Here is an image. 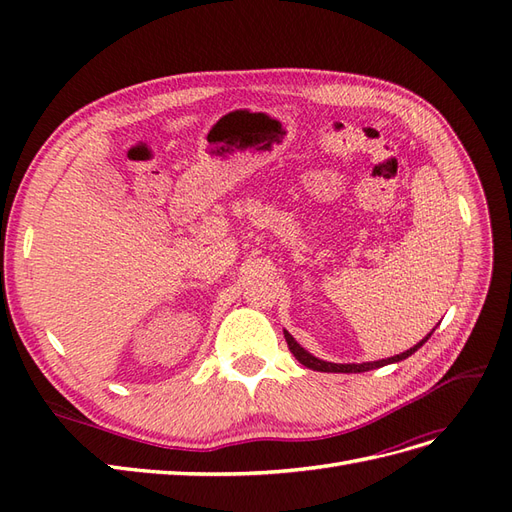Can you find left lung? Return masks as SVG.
Listing matches in <instances>:
<instances>
[{
  "label": "left lung",
  "instance_id": "1",
  "mask_svg": "<svg viewBox=\"0 0 512 512\" xmlns=\"http://www.w3.org/2000/svg\"><path fill=\"white\" fill-rule=\"evenodd\" d=\"M436 329H431V333ZM431 333H427L421 342H418L416 346H412L410 350L401 352V354H395V356H389V359H382V361H369V363H329V361H322L318 359V356H314L312 352H307L301 344H297V339H294L288 331H284V337L288 342V348L290 352L294 354V359H297L301 365L314 369V371H327V374H361V371H369V369H378V367H384V365H391V363H399L408 359V356H412L418 348H421L427 339L431 337Z\"/></svg>",
  "mask_w": 512,
  "mask_h": 512
}]
</instances>
